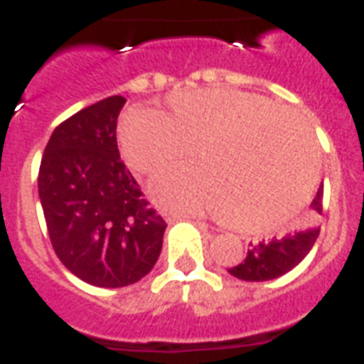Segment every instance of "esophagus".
I'll list each match as a JSON object with an SVG mask.
<instances>
[{
  "label": "esophagus",
  "mask_w": 364,
  "mask_h": 364,
  "mask_svg": "<svg viewBox=\"0 0 364 364\" xmlns=\"http://www.w3.org/2000/svg\"><path fill=\"white\" fill-rule=\"evenodd\" d=\"M164 217L168 223L179 221V219H196V221H200L198 217H188V215H185V213H177V211H166Z\"/></svg>",
  "instance_id": "esophagus-1"
}]
</instances>
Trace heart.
Wrapping results in <instances>:
<instances>
[{"label":"heart","instance_id":"b5f03b06","mask_svg":"<svg viewBox=\"0 0 364 364\" xmlns=\"http://www.w3.org/2000/svg\"><path fill=\"white\" fill-rule=\"evenodd\" d=\"M126 164L156 176L193 154L196 170L159 177V202L219 213L242 232L285 227L310 202L319 153L304 119L270 100L232 88L177 90L162 113L128 111L119 122Z\"/></svg>","mask_w":364,"mask_h":364}]
</instances>
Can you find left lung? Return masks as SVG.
Segmentation results:
<instances>
[{"label": "left lung", "mask_w": 364, "mask_h": 364, "mask_svg": "<svg viewBox=\"0 0 364 364\" xmlns=\"http://www.w3.org/2000/svg\"><path fill=\"white\" fill-rule=\"evenodd\" d=\"M311 210L321 215L323 211V191H317V196L311 202ZM306 221L304 228L285 234L283 238H272V242H259V245L247 249V257L240 264L228 268L234 277L243 282H268L287 274L294 266L302 262L306 255L314 247L319 230L317 215Z\"/></svg>", "instance_id": "left-lung-1"}]
</instances>
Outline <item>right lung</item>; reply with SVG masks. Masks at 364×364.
I'll use <instances>...</instances> for the list:
<instances>
[{"instance_id": "add662e5", "label": "right lung", "mask_w": 364, "mask_h": 364, "mask_svg": "<svg viewBox=\"0 0 364 364\" xmlns=\"http://www.w3.org/2000/svg\"><path fill=\"white\" fill-rule=\"evenodd\" d=\"M122 96L88 105L54 128L39 166V198L62 264L96 287H126L153 270L166 221L117 147Z\"/></svg>"}]
</instances>
